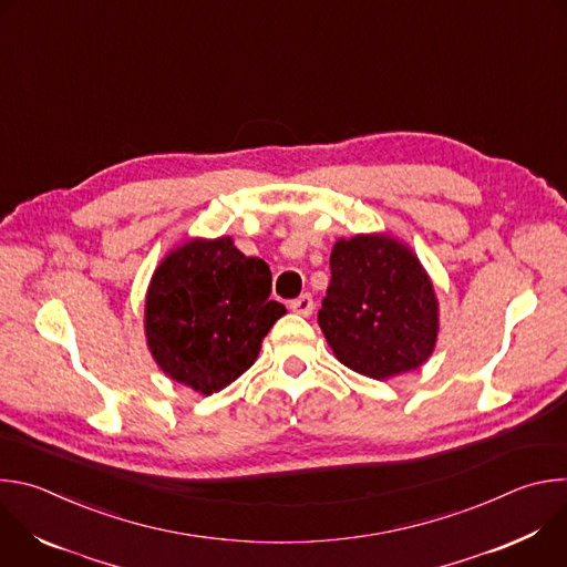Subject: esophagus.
Returning <instances> with one entry per match:
<instances>
[{"mask_svg": "<svg viewBox=\"0 0 567 567\" xmlns=\"http://www.w3.org/2000/svg\"><path fill=\"white\" fill-rule=\"evenodd\" d=\"M289 309L296 311V313H300V316H311V311H313V298H311L309 293H302V296H298L296 300L289 302Z\"/></svg>", "mask_w": 567, "mask_h": 567, "instance_id": "1", "label": "esophagus"}]
</instances>
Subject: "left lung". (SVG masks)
<instances>
[{
    "instance_id": "obj_1",
    "label": "left lung",
    "mask_w": 567,
    "mask_h": 567,
    "mask_svg": "<svg viewBox=\"0 0 567 567\" xmlns=\"http://www.w3.org/2000/svg\"><path fill=\"white\" fill-rule=\"evenodd\" d=\"M318 326L337 359L370 379L417 370L435 350L440 311L417 256L390 235L341 237Z\"/></svg>"
}]
</instances>
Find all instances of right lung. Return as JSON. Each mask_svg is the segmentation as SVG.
Listing matches in <instances>:
<instances>
[{"mask_svg": "<svg viewBox=\"0 0 567 567\" xmlns=\"http://www.w3.org/2000/svg\"><path fill=\"white\" fill-rule=\"evenodd\" d=\"M271 271L230 237L188 239L156 267L145 296V339L177 383L213 394L245 374L287 313L269 298Z\"/></svg>", "mask_w": 567, "mask_h": 567, "instance_id": "right-lung-1", "label": "right lung"}]
</instances>
